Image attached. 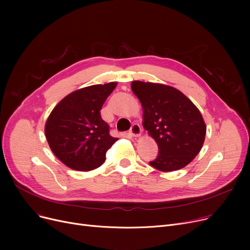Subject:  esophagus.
Wrapping results in <instances>:
<instances>
[{"label": "esophagus", "mask_w": 250, "mask_h": 250, "mask_svg": "<svg viewBox=\"0 0 250 250\" xmlns=\"http://www.w3.org/2000/svg\"><path fill=\"white\" fill-rule=\"evenodd\" d=\"M129 134L133 137H140L142 135V128L139 124H134L129 129Z\"/></svg>", "instance_id": "obj_1"}]
</instances>
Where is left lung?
Segmentation results:
<instances>
[{
    "label": "left lung",
    "mask_w": 250,
    "mask_h": 250,
    "mask_svg": "<svg viewBox=\"0 0 250 250\" xmlns=\"http://www.w3.org/2000/svg\"><path fill=\"white\" fill-rule=\"evenodd\" d=\"M143 107V126L158 145L150 165L163 172L189 164L203 148L207 126L198 107L174 87L133 81Z\"/></svg>",
    "instance_id": "8db88e82"
}]
</instances>
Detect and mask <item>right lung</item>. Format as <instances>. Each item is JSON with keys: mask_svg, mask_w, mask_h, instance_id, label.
Masks as SVG:
<instances>
[{"mask_svg": "<svg viewBox=\"0 0 250 250\" xmlns=\"http://www.w3.org/2000/svg\"><path fill=\"white\" fill-rule=\"evenodd\" d=\"M116 82L92 85L62 98L47 117L44 133L50 150L71 169L90 171L105 161L107 150L118 140L100 115L102 105Z\"/></svg>", "mask_w": 250, "mask_h": 250, "instance_id": "obj_1", "label": "right lung"}]
</instances>
